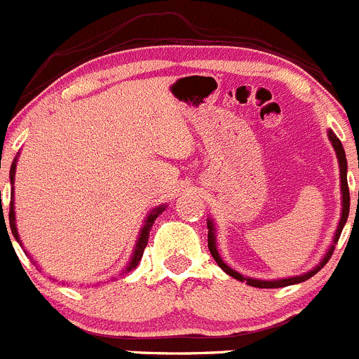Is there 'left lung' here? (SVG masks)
Returning <instances> with one entry per match:
<instances>
[{"instance_id": "1", "label": "left lung", "mask_w": 359, "mask_h": 359, "mask_svg": "<svg viewBox=\"0 0 359 359\" xmlns=\"http://www.w3.org/2000/svg\"><path fill=\"white\" fill-rule=\"evenodd\" d=\"M328 136H330V141H332L333 148H335L337 158H339V165H340V183H342V218H340L339 229H337V232H335V239H333L332 248H330L328 253L325 255V258H323V260H321V264H319L316 269H312L311 272H307V274L297 276V278L278 279V281H260V279L244 278V276H241L239 272L232 271V269H230L229 265H225V262H223L222 258H219L218 250H216L215 226H212V222H211V219H209V222H208V229H209V232H208V248H209V251H211L212 258H215V260H216V264H218L219 267H222L223 271L226 272V274L232 276V278H236V279H239V281L248 283V285L255 286V288H283V286L297 285V283L305 281V279L312 278V276H314L316 272H319L323 267H325L326 262H328L330 257H332V255H333V250H335L337 241H339L340 233H342L344 225H346V222H347V216H349V187H347V161H346V151H344V147H342V143H340V140L335 136V134L332 133V130H330V133H328ZM358 202H359V190H358Z\"/></svg>"}]
</instances>
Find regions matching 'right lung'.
I'll return each instance as SVG.
<instances>
[{"instance_id": "right-lung-1", "label": "right lung", "mask_w": 359, "mask_h": 359, "mask_svg": "<svg viewBox=\"0 0 359 359\" xmlns=\"http://www.w3.org/2000/svg\"><path fill=\"white\" fill-rule=\"evenodd\" d=\"M15 162H17V158H15V161H13L12 168H10V183H13V176H15ZM12 190H13V188H12ZM0 194H1V191H0ZM10 197H13V191H12V195H10ZM0 202H1V198H0ZM164 209H165L164 205H161V208L154 209V211L150 212V216H148V218H147V222H144V226H143V230H141L140 239H137V244H136V251H134L133 260L129 262V267H127V272L134 271V269L137 267V264H140L141 257H143L144 248H147V244H148V236H150L151 225H154V223H155L157 216L162 215V211H164ZM1 216H3V212H1ZM3 219H5V216H3ZM8 219H10V229H12L13 237H15V239L19 241V233H17V226H15V212H13V202H10ZM6 233H8V232H6Z\"/></svg>"}]
</instances>
